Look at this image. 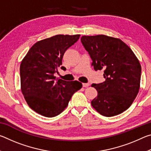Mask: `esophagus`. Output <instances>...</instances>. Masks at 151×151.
<instances>
[{
	"label": "esophagus",
	"instance_id": "1",
	"mask_svg": "<svg viewBox=\"0 0 151 151\" xmlns=\"http://www.w3.org/2000/svg\"><path fill=\"white\" fill-rule=\"evenodd\" d=\"M90 85V84L89 83H83V87H88Z\"/></svg>",
	"mask_w": 151,
	"mask_h": 151
}]
</instances>
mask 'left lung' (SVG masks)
<instances>
[{
	"label": "left lung",
	"mask_w": 151,
	"mask_h": 151,
	"mask_svg": "<svg viewBox=\"0 0 151 151\" xmlns=\"http://www.w3.org/2000/svg\"><path fill=\"white\" fill-rule=\"evenodd\" d=\"M81 42L88 51L95 70H103V83L93 84L98 92L91 101L102 115L113 116L131 105L140 88L141 66L129 46L121 39L101 35L83 36Z\"/></svg>",
	"instance_id": "left-lung-1"
}]
</instances>
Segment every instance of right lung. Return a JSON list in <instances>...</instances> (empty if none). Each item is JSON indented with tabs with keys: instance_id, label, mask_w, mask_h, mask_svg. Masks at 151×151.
<instances>
[{
	"instance_id": "right-lung-1",
	"label": "right lung",
	"mask_w": 151,
	"mask_h": 151,
	"mask_svg": "<svg viewBox=\"0 0 151 151\" xmlns=\"http://www.w3.org/2000/svg\"><path fill=\"white\" fill-rule=\"evenodd\" d=\"M80 36L58 35L40 40L22 59L21 91L30 108L37 113L46 117L57 116L67 106L73 94L82 88L77 81H66L55 76L65 51Z\"/></svg>"
}]
</instances>
